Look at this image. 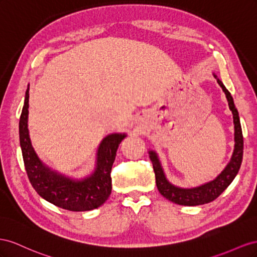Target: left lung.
Segmentation results:
<instances>
[{
    "instance_id": "obj_1",
    "label": "left lung",
    "mask_w": 257,
    "mask_h": 257,
    "mask_svg": "<svg viewBox=\"0 0 257 257\" xmlns=\"http://www.w3.org/2000/svg\"><path fill=\"white\" fill-rule=\"evenodd\" d=\"M216 77V76H215ZM218 85L222 87L225 96L228 101V105L232 113L233 124H234V150L232 156L228 165L221 172L216 179L211 181L206 184L200 185L194 188H181L174 186L167 180L161 168L159 158L157 154L153 151H150V158L152 160L154 172H155L156 185L159 193L163 195L166 199L170 200L181 206H199V204L209 203L215 200L224 190L229 186L230 183L236 178V175L240 169L241 163H242L243 156V136L242 129H241L239 114L236 106L233 104V99L230 92L226 89L223 83L217 78Z\"/></svg>"
}]
</instances>
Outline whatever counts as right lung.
Returning a JSON list of instances; mask_svg holds the SVG:
<instances>
[{
    "mask_svg": "<svg viewBox=\"0 0 257 257\" xmlns=\"http://www.w3.org/2000/svg\"><path fill=\"white\" fill-rule=\"evenodd\" d=\"M29 88L19 120V138L28 178L42 198L55 206L74 212L90 211L102 206L112 192L111 170L124 134H112L99 145L96 169L84 180H72L44 165L31 144L28 129Z\"/></svg>",
    "mask_w": 257,
    "mask_h": 257,
    "instance_id": "1",
    "label": "right lung"
}]
</instances>
